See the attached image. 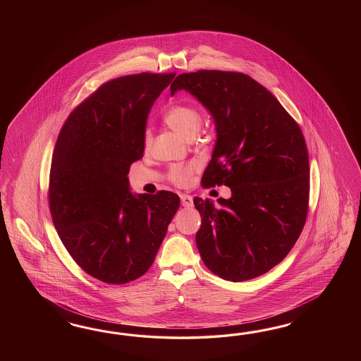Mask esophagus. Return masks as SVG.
Listing matches in <instances>:
<instances>
[{"mask_svg":"<svg viewBox=\"0 0 361 361\" xmlns=\"http://www.w3.org/2000/svg\"><path fill=\"white\" fill-rule=\"evenodd\" d=\"M180 198H181V205L184 208H192L193 207V198H192V196H189V195H180Z\"/></svg>","mask_w":361,"mask_h":361,"instance_id":"obj_1","label":"esophagus"}]
</instances>
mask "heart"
Returning <instances> with one entry per match:
<instances>
[{
  "label": "heart",
  "instance_id": "heart-1",
  "mask_svg": "<svg viewBox=\"0 0 361 361\" xmlns=\"http://www.w3.org/2000/svg\"><path fill=\"white\" fill-rule=\"evenodd\" d=\"M165 124L172 128L176 133L185 137L186 140L195 139L202 127V115L193 106L181 104L169 109L164 116ZM152 142L151 132H145L144 145L148 148ZM196 171L195 164L173 165L169 171V180L176 185L185 186L190 183L193 172Z\"/></svg>",
  "mask_w": 361,
  "mask_h": 361
}]
</instances>
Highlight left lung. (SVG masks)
<instances>
[{"label":"left lung","instance_id":"obj_1","mask_svg":"<svg viewBox=\"0 0 361 361\" xmlns=\"http://www.w3.org/2000/svg\"><path fill=\"white\" fill-rule=\"evenodd\" d=\"M180 90L208 109L216 126L202 185L231 190L219 205L193 200L202 221L197 249L225 281L257 278L283 261L306 222L310 163L303 133L278 99L246 74H181L171 95Z\"/></svg>","mask_w":361,"mask_h":361}]
</instances>
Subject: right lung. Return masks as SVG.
<instances>
[{
	"instance_id": "add662e5",
	"label": "right lung",
	"mask_w": 361,
	"mask_h": 361,
	"mask_svg": "<svg viewBox=\"0 0 361 361\" xmlns=\"http://www.w3.org/2000/svg\"><path fill=\"white\" fill-rule=\"evenodd\" d=\"M175 74L116 78L82 102L55 144L49 201L58 235L91 276L127 283L151 267L180 197L135 195L132 163L142 159L147 119Z\"/></svg>"
}]
</instances>
